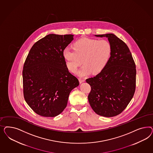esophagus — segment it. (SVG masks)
Instances as JSON below:
<instances>
[{"label": "esophagus", "instance_id": "34e87169", "mask_svg": "<svg viewBox=\"0 0 153 153\" xmlns=\"http://www.w3.org/2000/svg\"><path fill=\"white\" fill-rule=\"evenodd\" d=\"M85 81V79H81V78H79V83H82V82H83Z\"/></svg>", "mask_w": 153, "mask_h": 153}]
</instances>
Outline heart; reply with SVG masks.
<instances>
[{
    "label": "heart",
    "instance_id": "obj_1",
    "mask_svg": "<svg viewBox=\"0 0 153 153\" xmlns=\"http://www.w3.org/2000/svg\"><path fill=\"white\" fill-rule=\"evenodd\" d=\"M73 49L65 48L63 52L68 69L75 72L83 63L79 71L80 76H86L92 72L100 73L107 65L111 55V46L106 40L83 37L73 44Z\"/></svg>",
    "mask_w": 153,
    "mask_h": 153
}]
</instances>
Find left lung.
Returning <instances> with one entry per match:
<instances>
[{
	"mask_svg": "<svg viewBox=\"0 0 153 153\" xmlns=\"http://www.w3.org/2000/svg\"><path fill=\"white\" fill-rule=\"evenodd\" d=\"M95 36L108 38L111 53L105 68L95 77L86 79L91 86L88 102L98 115L112 117L123 111L134 97L136 65L128 47L115 35Z\"/></svg>",
	"mask_w": 153,
	"mask_h": 153,
	"instance_id": "8db88e82",
	"label": "left lung"
}]
</instances>
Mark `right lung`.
Masks as SVG:
<instances>
[{
  "mask_svg": "<svg viewBox=\"0 0 153 153\" xmlns=\"http://www.w3.org/2000/svg\"><path fill=\"white\" fill-rule=\"evenodd\" d=\"M73 35L49 34L36 42L23 65V96L36 114L59 115L65 108L79 79L69 72L63 55Z\"/></svg>",
  "mask_w": 153,
  "mask_h": 153,
  "instance_id": "right-lung-1",
  "label": "right lung"
}]
</instances>
